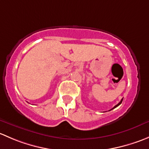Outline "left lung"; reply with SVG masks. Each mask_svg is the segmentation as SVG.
I'll use <instances>...</instances> for the list:
<instances>
[{"instance_id":"left-lung-1","label":"left lung","mask_w":149,"mask_h":149,"mask_svg":"<svg viewBox=\"0 0 149 149\" xmlns=\"http://www.w3.org/2000/svg\"><path fill=\"white\" fill-rule=\"evenodd\" d=\"M123 99H122V100H121V101H120V102H119V103H118V104H117V105H115V107H113V108H112V109H110V110H112V109H115V107H118V106H119V105H120V104L122 103V102H123ZM110 110H109V111H110Z\"/></svg>"}]
</instances>
